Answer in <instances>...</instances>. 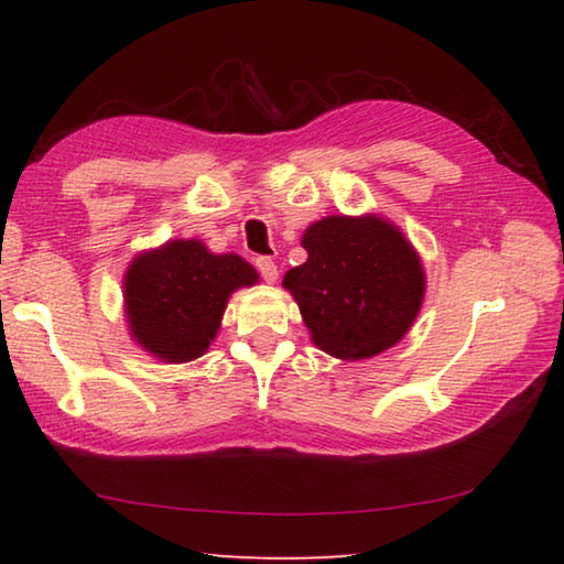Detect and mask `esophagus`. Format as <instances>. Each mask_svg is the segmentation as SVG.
Segmentation results:
<instances>
[{"mask_svg": "<svg viewBox=\"0 0 564 564\" xmlns=\"http://www.w3.org/2000/svg\"><path fill=\"white\" fill-rule=\"evenodd\" d=\"M256 269H259L261 279L265 283H273L275 279H279V269H275V263L269 259V256H261V259H256Z\"/></svg>", "mask_w": 564, "mask_h": 564, "instance_id": "esophagus-1", "label": "esophagus"}]
</instances>
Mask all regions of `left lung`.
<instances>
[{
  "label": "left lung",
  "instance_id": "obj_1",
  "mask_svg": "<svg viewBox=\"0 0 564 564\" xmlns=\"http://www.w3.org/2000/svg\"><path fill=\"white\" fill-rule=\"evenodd\" d=\"M308 261L283 275L311 340L337 360H367L397 345L422 308L426 275L392 221L325 217L303 234Z\"/></svg>",
  "mask_w": 564,
  "mask_h": 564
}]
</instances>
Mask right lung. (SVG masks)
<instances>
[{"instance_id":"add662e5","label":"right lung","mask_w":564,"mask_h":564,"mask_svg":"<svg viewBox=\"0 0 564 564\" xmlns=\"http://www.w3.org/2000/svg\"><path fill=\"white\" fill-rule=\"evenodd\" d=\"M259 273L237 253L175 239L132 259L122 281L132 340L162 362L197 360L217 337L229 295Z\"/></svg>"}]
</instances>
